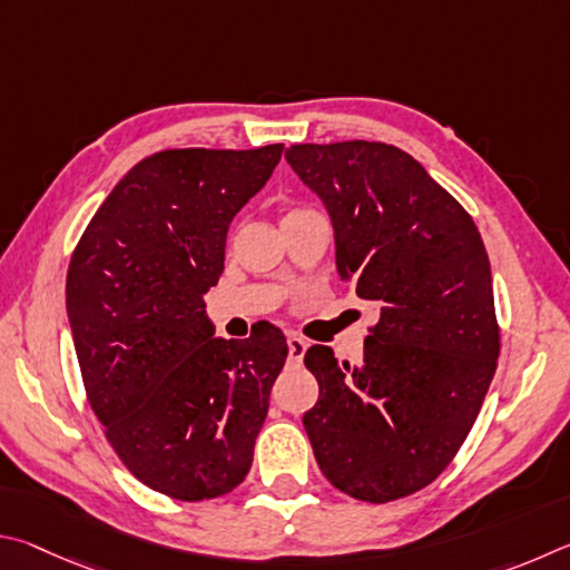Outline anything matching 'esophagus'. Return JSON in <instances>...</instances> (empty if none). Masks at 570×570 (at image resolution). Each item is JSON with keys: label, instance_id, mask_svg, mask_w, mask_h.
<instances>
[{"label": "esophagus", "instance_id": "1", "mask_svg": "<svg viewBox=\"0 0 570 570\" xmlns=\"http://www.w3.org/2000/svg\"><path fill=\"white\" fill-rule=\"evenodd\" d=\"M305 351H307V343L303 337L287 335V357H291V363H303Z\"/></svg>", "mask_w": 570, "mask_h": 570}]
</instances>
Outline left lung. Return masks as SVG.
<instances>
[{"instance_id": "8db88e82", "label": "left lung", "mask_w": 570, "mask_h": 570, "mask_svg": "<svg viewBox=\"0 0 570 570\" xmlns=\"http://www.w3.org/2000/svg\"><path fill=\"white\" fill-rule=\"evenodd\" d=\"M285 159L331 215L337 275L381 313L357 365L327 345L305 353L321 385L305 433L335 488L395 501L445 471L493 381L501 341L483 237L393 145H293Z\"/></svg>"}]
</instances>
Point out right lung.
I'll list each match as a JSON object with an SVG mask.
<instances>
[{"label": "right lung", "instance_id": "right-lung-1", "mask_svg": "<svg viewBox=\"0 0 570 570\" xmlns=\"http://www.w3.org/2000/svg\"><path fill=\"white\" fill-rule=\"evenodd\" d=\"M283 145L165 149L119 179L72 255L67 317L99 423L137 481L179 501L233 491L253 465L285 335L215 337L205 293L233 217Z\"/></svg>", "mask_w": 570, "mask_h": 570}]
</instances>
